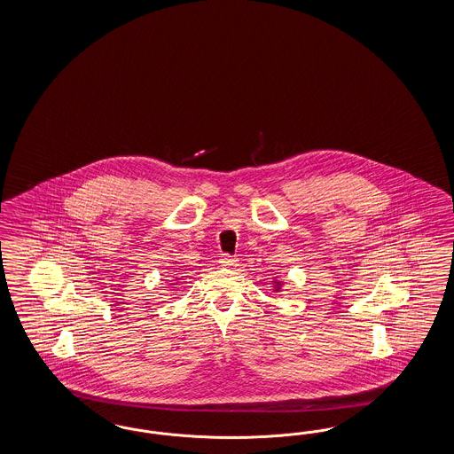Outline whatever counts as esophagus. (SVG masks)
Masks as SVG:
<instances>
[{
  "label": "esophagus",
  "mask_w": 454,
  "mask_h": 454,
  "mask_svg": "<svg viewBox=\"0 0 454 454\" xmlns=\"http://www.w3.org/2000/svg\"><path fill=\"white\" fill-rule=\"evenodd\" d=\"M236 262H238V258L228 254V253H224V254L220 256V262L223 266H233V264H236Z\"/></svg>",
  "instance_id": "obj_1"
}]
</instances>
